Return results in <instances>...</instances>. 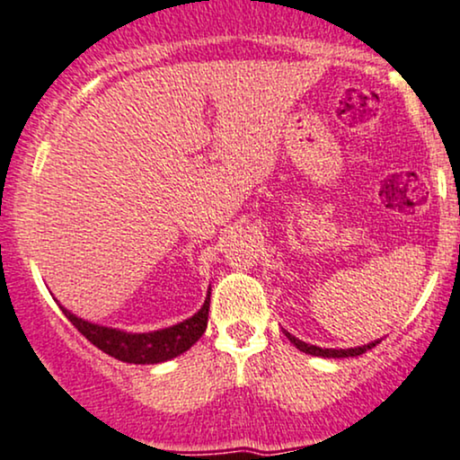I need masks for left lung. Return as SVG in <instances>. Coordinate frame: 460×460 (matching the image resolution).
Returning a JSON list of instances; mask_svg holds the SVG:
<instances>
[{"label":"left lung","mask_w":460,"mask_h":460,"mask_svg":"<svg viewBox=\"0 0 460 460\" xmlns=\"http://www.w3.org/2000/svg\"><path fill=\"white\" fill-rule=\"evenodd\" d=\"M286 337L290 339V343L296 345L300 351H305V354H311V356H322V358H349V356H360V354H365L367 349L376 348V345L379 343V341H373V343L362 345V348H349V349H322V348H317V345H309V343L300 341V339H296L290 332H286Z\"/></svg>","instance_id":"1"}]
</instances>
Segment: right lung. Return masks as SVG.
Instances as JSON below:
<instances>
[{"instance_id":"add662e5","label":"right lung","mask_w":460,"mask_h":460,"mask_svg":"<svg viewBox=\"0 0 460 460\" xmlns=\"http://www.w3.org/2000/svg\"><path fill=\"white\" fill-rule=\"evenodd\" d=\"M208 303H211V292H208L198 314L187 317L181 324L153 332H123L117 331V328L84 322L81 317L70 314L66 307H61V311L78 328V332L87 337L104 354L117 360L129 362V365H157V362L177 358L179 354L190 349L202 337L204 331H207Z\"/></svg>"}]
</instances>
